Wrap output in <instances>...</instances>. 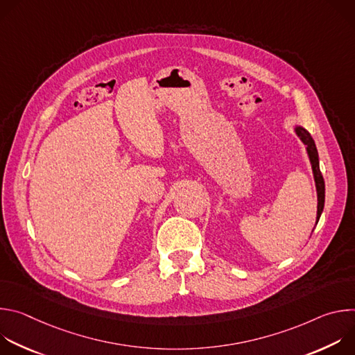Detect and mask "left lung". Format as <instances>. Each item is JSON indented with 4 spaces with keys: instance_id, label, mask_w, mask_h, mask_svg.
<instances>
[{
    "instance_id": "left-lung-1",
    "label": "left lung",
    "mask_w": 355,
    "mask_h": 355,
    "mask_svg": "<svg viewBox=\"0 0 355 355\" xmlns=\"http://www.w3.org/2000/svg\"><path fill=\"white\" fill-rule=\"evenodd\" d=\"M296 133L302 139V141L305 143L306 147H308V155H309V159H311V163H312V170H313V174H315L316 189H318V218H316V223H318L319 219H320V215L323 212V208H324V180H323V175H322L320 168H319L318 148H316L315 140L312 139L311 133L306 129L296 128Z\"/></svg>"
}]
</instances>
